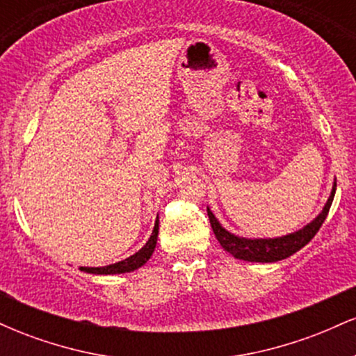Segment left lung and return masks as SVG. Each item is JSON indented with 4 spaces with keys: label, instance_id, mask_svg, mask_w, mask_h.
<instances>
[{
    "label": "left lung",
    "instance_id": "left-lung-1",
    "mask_svg": "<svg viewBox=\"0 0 356 356\" xmlns=\"http://www.w3.org/2000/svg\"><path fill=\"white\" fill-rule=\"evenodd\" d=\"M334 191H337V184H333L332 194H330L328 201H326L325 207L320 214L314 218L312 222L306 224L303 229L291 232V234L281 236V238H269V239H248L239 238V236L232 234V232L226 231L216 216L212 214L209 207H207V216H209L211 227L214 231L216 238H218L219 244L224 248L236 259L251 261V263H276V261L286 259L301 248L306 246L314 238L318 231H320L321 224L325 222L326 216H328L330 207H332Z\"/></svg>",
    "mask_w": 356,
    "mask_h": 356
}]
</instances>
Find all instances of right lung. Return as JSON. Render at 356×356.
Returning a JSON list of instances; mask_svg holds the SVG:
<instances>
[{"label": "right lung", "instance_id": "add662e5", "mask_svg": "<svg viewBox=\"0 0 356 356\" xmlns=\"http://www.w3.org/2000/svg\"><path fill=\"white\" fill-rule=\"evenodd\" d=\"M157 234H159V218L155 220V226L152 231V236H150L149 241L145 243V246L137 251L136 254L127 257L124 261H118L115 264H108V266L102 268H80L81 271L92 273V275H120V273H130L136 271L140 266H144L147 261L152 256L155 244H157Z\"/></svg>", "mask_w": 356, "mask_h": 356}]
</instances>
